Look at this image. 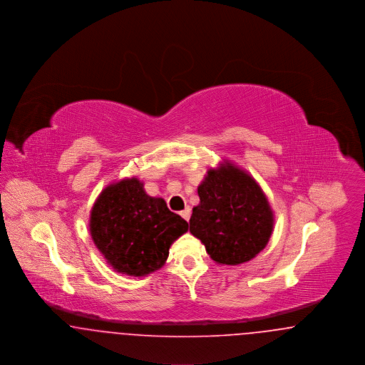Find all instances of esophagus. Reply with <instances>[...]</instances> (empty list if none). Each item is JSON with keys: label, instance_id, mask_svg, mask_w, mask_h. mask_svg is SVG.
Returning a JSON list of instances; mask_svg holds the SVG:
<instances>
[{"label": "esophagus", "instance_id": "obj_1", "mask_svg": "<svg viewBox=\"0 0 365 365\" xmlns=\"http://www.w3.org/2000/svg\"><path fill=\"white\" fill-rule=\"evenodd\" d=\"M190 208H185L182 212H180V216L186 220V222H189V219H190Z\"/></svg>", "mask_w": 365, "mask_h": 365}]
</instances>
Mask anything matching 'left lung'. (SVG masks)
<instances>
[{"mask_svg": "<svg viewBox=\"0 0 365 365\" xmlns=\"http://www.w3.org/2000/svg\"><path fill=\"white\" fill-rule=\"evenodd\" d=\"M198 197L190 232L205 245L212 260L237 265L265 247L274 226L272 210L253 178L232 165L209 170Z\"/></svg>", "mask_w": 365, "mask_h": 365, "instance_id": "8db88e82", "label": "left lung"}]
</instances>
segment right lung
Instances as JSON below:
<instances>
[{
    "label": "right lung",
    "mask_w": 365,
    "mask_h": 365,
    "mask_svg": "<svg viewBox=\"0 0 365 365\" xmlns=\"http://www.w3.org/2000/svg\"><path fill=\"white\" fill-rule=\"evenodd\" d=\"M187 227L163 198L149 197L137 178L106 187L90 217V232L98 250L116 271L130 277L161 268L170 246Z\"/></svg>",
    "instance_id": "1"
}]
</instances>
